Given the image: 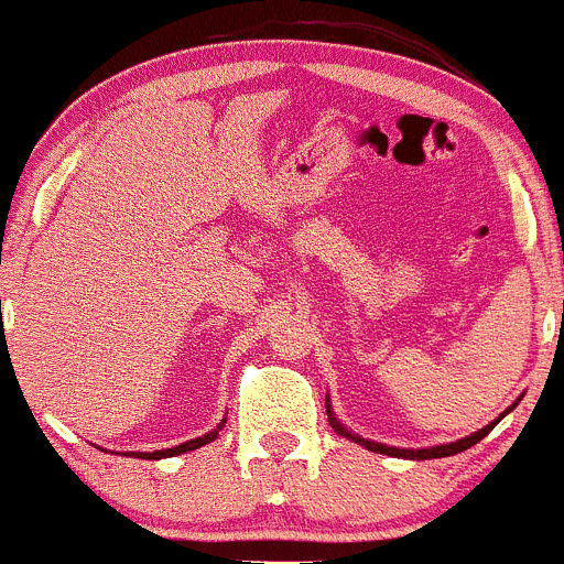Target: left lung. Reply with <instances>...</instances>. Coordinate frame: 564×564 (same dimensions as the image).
<instances>
[{
    "mask_svg": "<svg viewBox=\"0 0 564 564\" xmlns=\"http://www.w3.org/2000/svg\"><path fill=\"white\" fill-rule=\"evenodd\" d=\"M512 406H514V404H512ZM512 406H509V410H512ZM509 410H507V412H509ZM326 415H329V423H332V429H335V432L340 434V437H348V440H354V443H359V446H366L368 452L388 454V457H404V459H437V457H452V454H459V452H465V448L476 446V443H479L481 437H487V434L492 432V426H496V423H490V426L479 429V432H476V434H470V437H465V440H457V443H448V446L417 448V452H410V448H390V446H382V443H371V440L359 437V434H351V432H348L346 426H343L340 421H337L335 415H332V410H329V401H326Z\"/></svg>",
    "mask_w": 564,
    "mask_h": 564,
    "instance_id": "obj_1",
    "label": "left lung"
}]
</instances>
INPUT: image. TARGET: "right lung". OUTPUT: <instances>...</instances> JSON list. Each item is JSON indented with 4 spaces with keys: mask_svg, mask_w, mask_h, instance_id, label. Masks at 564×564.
Here are the masks:
<instances>
[{
    "mask_svg": "<svg viewBox=\"0 0 564 564\" xmlns=\"http://www.w3.org/2000/svg\"><path fill=\"white\" fill-rule=\"evenodd\" d=\"M221 421L218 423V429H213L210 434H205V437H196V440H187V443H182V446H174V448H165V452H152V454H135V457H143V459H160V457H176V454H185V452H193V448H202L205 443H210V440L218 437V432L224 429Z\"/></svg>",
    "mask_w": 564,
    "mask_h": 564,
    "instance_id": "1",
    "label": "right lung"
}]
</instances>
